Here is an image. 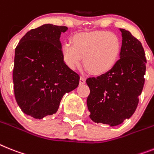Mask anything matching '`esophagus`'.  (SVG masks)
<instances>
[{
  "instance_id": "34e87169",
  "label": "esophagus",
  "mask_w": 154,
  "mask_h": 154,
  "mask_svg": "<svg viewBox=\"0 0 154 154\" xmlns=\"http://www.w3.org/2000/svg\"><path fill=\"white\" fill-rule=\"evenodd\" d=\"M85 82H86V79H85L83 77H80V79H79L80 84L83 85V84H85Z\"/></svg>"
}]
</instances>
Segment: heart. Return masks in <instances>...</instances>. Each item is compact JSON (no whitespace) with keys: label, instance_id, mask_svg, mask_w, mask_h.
Instances as JSON below:
<instances>
[{"label":"heart","instance_id":"heart-1","mask_svg":"<svg viewBox=\"0 0 154 154\" xmlns=\"http://www.w3.org/2000/svg\"><path fill=\"white\" fill-rule=\"evenodd\" d=\"M72 43H65L62 56L72 69L79 67L81 60L91 74L100 75L114 68L120 58L121 42L114 33L105 30L80 33L72 37Z\"/></svg>","mask_w":154,"mask_h":154}]
</instances>
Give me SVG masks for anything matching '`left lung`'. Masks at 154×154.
I'll use <instances>...</instances> for the list:
<instances>
[{"label":"left lung","mask_w":154,"mask_h":154,"mask_svg":"<svg viewBox=\"0 0 154 154\" xmlns=\"http://www.w3.org/2000/svg\"><path fill=\"white\" fill-rule=\"evenodd\" d=\"M122 33L120 59L109 72L86 79L87 107L95 123L111 127L122 124L136 110L144 86L146 59L142 43L128 30Z\"/></svg>","instance_id":"left-lung-1"}]
</instances>
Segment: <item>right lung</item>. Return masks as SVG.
Here are the masks:
<instances>
[{"label":"right lung","instance_id":"add662e5","mask_svg":"<svg viewBox=\"0 0 154 154\" xmlns=\"http://www.w3.org/2000/svg\"><path fill=\"white\" fill-rule=\"evenodd\" d=\"M67 30L65 26L44 24L29 30L15 50V97L24 113L35 119L56 113L63 95L79 83V75L62 56L60 37Z\"/></svg>","mask_w":154,"mask_h":154}]
</instances>
